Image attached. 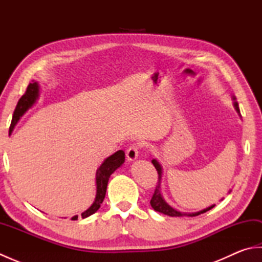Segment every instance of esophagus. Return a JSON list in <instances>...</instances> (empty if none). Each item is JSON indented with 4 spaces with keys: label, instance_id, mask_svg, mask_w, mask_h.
<instances>
[{
    "label": "esophagus",
    "instance_id": "esophagus-1",
    "mask_svg": "<svg viewBox=\"0 0 262 262\" xmlns=\"http://www.w3.org/2000/svg\"><path fill=\"white\" fill-rule=\"evenodd\" d=\"M138 145L136 144H133L132 146H129V148L127 149L126 155H127V159L129 161H135L138 159Z\"/></svg>",
    "mask_w": 262,
    "mask_h": 262
}]
</instances>
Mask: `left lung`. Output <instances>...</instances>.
I'll list each match as a JSON object with an SVG mask.
<instances>
[{
  "instance_id": "obj_1",
  "label": "left lung",
  "mask_w": 262,
  "mask_h": 262,
  "mask_svg": "<svg viewBox=\"0 0 262 262\" xmlns=\"http://www.w3.org/2000/svg\"><path fill=\"white\" fill-rule=\"evenodd\" d=\"M233 101H234V108L236 110V113L238 114V116L241 117L240 115V109H238V104L237 102L235 101V97L233 96L232 97ZM152 163L153 165L155 166V169H157L158 173H159V182H158V186L157 188H155V191H154V194L153 197L151 199V206L152 208L155 210V211H159V213H162L164 215H168V216H171V217H181V216H189V217H193V216H198L200 214H204L206 213V211H208L209 209H211L214 207L215 205H211L209 206V207L205 208V209H202L199 211H194V213H182V211H179L177 210L176 208L171 207V206L165 202V199L163 198L162 196V192H161V181H162V174H163V169H162V165H161L157 159H153L152 160ZM231 192V190L229 191V193ZM223 200V199H222Z\"/></svg>"
}]
</instances>
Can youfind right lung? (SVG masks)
Masks as SVG:
<instances>
[{"label":"right lung","mask_w":262,"mask_h":262,"mask_svg":"<svg viewBox=\"0 0 262 262\" xmlns=\"http://www.w3.org/2000/svg\"><path fill=\"white\" fill-rule=\"evenodd\" d=\"M39 94H40V86H39V83L37 81H32V83H30V84L28 85L26 93L20 98L18 104H16L15 110L13 113V117H12V121H11V126L9 130L10 134L13 132L15 125L18 124L19 120L21 119V117L36 103V101L39 98ZM124 162H125V152L122 151V149H119V151H117L116 153H114L113 155H110V157L105 159L102 162V164L99 166L96 172V186H97L96 198H94V202L92 203L90 207L81 214L82 219H86V217L91 216L100 208V206H101L104 199L105 191H107V186H108L110 176L113 174L117 169L120 168ZM72 220L73 221L77 220V215L72 217Z\"/></svg>","instance_id":"right-lung-1"}]
</instances>
